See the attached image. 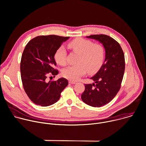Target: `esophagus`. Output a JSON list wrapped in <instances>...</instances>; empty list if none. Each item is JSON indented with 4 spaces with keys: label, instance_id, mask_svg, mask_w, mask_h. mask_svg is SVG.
<instances>
[{
    "label": "esophagus",
    "instance_id": "1",
    "mask_svg": "<svg viewBox=\"0 0 146 146\" xmlns=\"http://www.w3.org/2000/svg\"><path fill=\"white\" fill-rule=\"evenodd\" d=\"M69 82L70 84H74L76 83V81H71V80H70Z\"/></svg>",
    "mask_w": 146,
    "mask_h": 146
}]
</instances>
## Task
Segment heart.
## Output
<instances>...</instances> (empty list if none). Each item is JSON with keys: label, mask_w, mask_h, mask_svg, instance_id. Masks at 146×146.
<instances>
[{"label": "heart", "mask_w": 146, "mask_h": 146, "mask_svg": "<svg viewBox=\"0 0 146 146\" xmlns=\"http://www.w3.org/2000/svg\"><path fill=\"white\" fill-rule=\"evenodd\" d=\"M69 48L78 53L77 65L64 69L62 72L64 77L77 81L84 75L87 71L93 73L99 69L105 56L103 46L98 43H93L91 40L83 38H77L69 43ZM54 58L56 63L61 66L67 64V54L64 46L59 47L55 51Z\"/></svg>", "instance_id": "heart-1"}]
</instances>
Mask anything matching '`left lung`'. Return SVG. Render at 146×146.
<instances>
[{
  "label": "left lung",
  "mask_w": 146,
  "mask_h": 146,
  "mask_svg": "<svg viewBox=\"0 0 146 146\" xmlns=\"http://www.w3.org/2000/svg\"><path fill=\"white\" fill-rule=\"evenodd\" d=\"M102 43L105 48V60L97 73L92 77L95 83L85 84L81 99L87 105L99 108L109 103L120 90L125 72V56L117 41L106 35L87 36Z\"/></svg>",
  "instance_id": "1"
}]
</instances>
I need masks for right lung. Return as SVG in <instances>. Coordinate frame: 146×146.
I'll return each instance as SVG.
<instances>
[{
  "label": "right lung",
  "mask_w": 146,
  "mask_h": 146,
  "mask_svg": "<svg viewBox=\"0 0 146 146\" xmlns=\"http://www.w3.org/2000/svg\"><path fill=\"white\" fill-rule=\"evenodd\" d=\"M69 37L56 35L38 36L27 44L21 60V77L25 92L37 105L48 106L56 102L60 94L68 85L65 78L47 81L55 77L58 70L54 67V55L57 48Z\"/></svg>",
  "instance_id": "obj_1"
}]
</instances>
